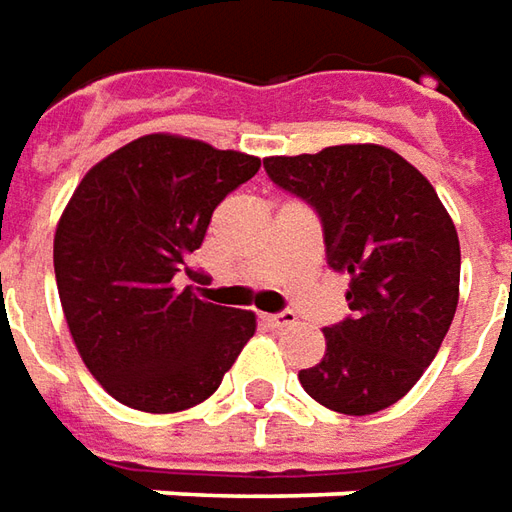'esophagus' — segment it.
Returning <instances> with one entry per match:
<instances>
[{"label":"esophagus","instance_id":"1","mask_svg":"<svg viewBox=\"0 0 512 512\" xmlns=\"http://www.w3.org/2000/svg\"><path fill=\"white\" fill-rule=\"evenodd\" d=\"M264 323L273 329H287V326L298 323V317H295V312H281V315H264Z\"/></svg>","mask_w":512,"mask_h":512}]
</instances>
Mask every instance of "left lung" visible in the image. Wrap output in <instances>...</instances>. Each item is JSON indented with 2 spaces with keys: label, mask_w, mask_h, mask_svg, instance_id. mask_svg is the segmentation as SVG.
I'll list each match as a JSON object with an SVG mask.
<instances>
[{
  "label": "left lung",
  "mask_w": 512,
  "mask_h": 512,
  "mask_svg": "<svg viewBox=\"0 0 512 512\" xmlns=\"http://www.w3.org/2000/svg\"><path fill=\"white\" fill-rule=\"evenodd\" d=\"M264 169L323 222L329 267L348 273L351 317L323 329L326 354L298 373L317 404L379 412L412 390L460 301V239L435 186L382 144L270 155Z\"/></svg>",
  "instance_id": "obj_1"
}]
</instances>
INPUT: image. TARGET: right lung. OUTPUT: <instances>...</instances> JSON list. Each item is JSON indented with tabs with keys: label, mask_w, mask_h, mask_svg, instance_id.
Masks as SVG:
<instances>
[{
	"label": "right lung",
	"mask_w": 512,
	"mask_h": 512,
	"mask_svg": "<svg viewBox=\"0 0 512 512\" xmlns=\"http://www.w3.org/2000/svg\"><path fill=\"white\" fill-rule=\"evenodd\" d=\"M262 158L150 133L77 183L55 228V281L77 354L119 404L181 412L220 387L256 315L200 301L178 276L211 214Z\"/></svg>",
	"instance_id": "obj_1"
}]
</instances>
